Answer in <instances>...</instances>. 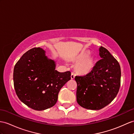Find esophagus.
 <instances>
[{"instance_id":"1","label":"esophagus","mask_w":134,"mask_h":134,"mask_svg":"<svg viewBox=\"0 0 134 134\" xmlns=\"http://www.w3.org/2000/svg\"><path fill=\"white\" fill-rule=\"evenodd\" d=\"M75 76H76V74H75L73 72L71 73V79L73 80L74 77H75Z\"/></svg>"}]
</instances>
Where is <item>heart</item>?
Instances as JSON below:
<instances>
[{
	"label": "heart",
	"mask_w": 134,
	"mask_h": 134,
	"mask_svg": "<svg viewBox=\"0 0 134 134\" xmlns=\"http://www.w3.org/2000/svg\"><path fill=\"white\" fill-rule=\"evenodd\" d=\"M76 61H78L76 69L80 73L86 74L90 72L94 67L93 58L88 55L87 52H82L76 57Z\"/></svg>",
	"instance_id": "1"
}]
</instances>
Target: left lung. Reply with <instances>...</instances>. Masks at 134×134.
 <instances>
[{
	"mask_svg": "<svg viewBox=\"0 0 134 134\" xmlns=\"http://www.w3.org/2000/svg\"><path fill=\"white\" fill-rule=\"evenodd\" d=\"M101 59L85 76H76L77 102L89 110H98L109 105L118 94L121 70L119 64L109 51L99 49Z\"/></svg>",
	"mask_w": 134,
	"mask_h": 134,
	"instance_id": "1",
	"label": "left lung"
}]
</instances>
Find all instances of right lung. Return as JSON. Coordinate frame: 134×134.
<instances>
[{"mask_svg": "<svg viewBox=\"0 0 134 134\" xmlns=\"http://www.w3.org/2000/svg\"><path fill=\"white\" fill-rule=\"evenodd\" d=\"M56 66V62L48 58L40 48H32L23 55L14 69V88L23 103L38 111L56 103L58 93L71 79V73H60Z\"/></svg>", "mask_w": 134, "mask_h": 134, "instance_id": "right-lung-1", "label": "right lung"}]
</instances>
